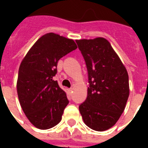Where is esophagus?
<instances>
[{
	"mask_svg": "<svg viewBox=\"0 0 148 148\" xmlns=\"http://www.w3.org/2000/svg\"><path fill=\"white\" fill-rule=\"evenodd\" d=\"M67 92H68V93L71 95V93H72V92H73V89H72V88H71V89H68Z\"/></svg>",
	"mask_w": 148,
	"mask_h": 148,
	"instance_id": "34e87169",
	"label": "esophagus"
}]
</instances>
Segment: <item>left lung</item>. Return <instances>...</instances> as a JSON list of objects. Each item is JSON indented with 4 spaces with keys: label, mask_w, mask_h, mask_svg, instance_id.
<instances>
[{
    "label": "left lung",
    "mask_w": 148,
    "mask_h": 148,
    "mask_svg": "<svg viewBox=\"0 0 148 148\" xmlns=\"http://www.w3.org/2000/svg\"><path fill=\"white\" fill-rule=\"evenodd\" d=\"M88 71L90 87L79 106L83 121L91 129L103 132L114 125L129 96L128 74L110 42L102 37L76 40Z\"/></svg>",
    "instance_id": "obj_1"
}]
</instances>
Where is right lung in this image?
Returning <instances> with one entry per match:
<instances>
[{"instance_id": "obj_1", "label": "right lung", "mask_w": 148, "mask_h": 148, "mask_svg": "<svg viewBox=\"0 0 148 148\" xmlns=\"http://www.w3.org/2000/svg\"><path fill=\"white\" fill-rule=\"evenodd\" d=\"M77 47L73 39L50 32L34 43L21 62L18 98L24 114L39 129L51 128L61 121L69 101L53 77L58 60Z\"/></svg>"}]
</instances>
